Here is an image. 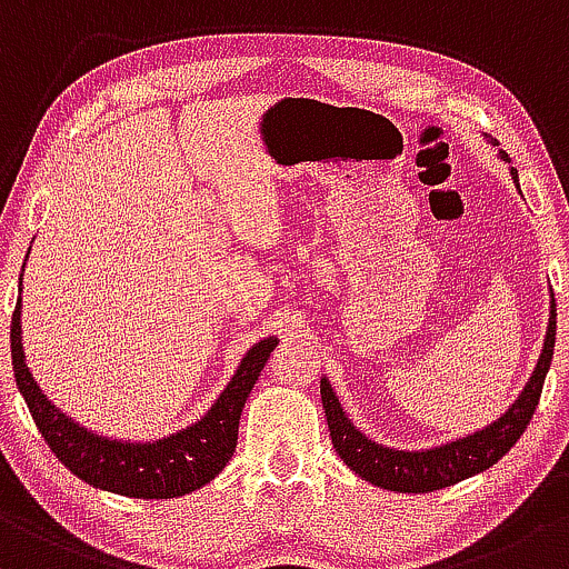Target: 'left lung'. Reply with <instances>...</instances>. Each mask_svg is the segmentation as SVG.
<instances>
[{"mask_svg": "<svg viewBox=\"0 0 569 569\" xmlns=\"http://www.w3.org/2000/svg\"><path fill=\"white\" fill-rule=\"evenodd\" d=\"M502 161H508L506 152H502ZM510 177H513L516 188H519V171L513 166H510ZM553 341H557V303H553L551 292V311H548V330L546 341H542L540 360L532 376H529L527 387L513 400V406L497 422L487 425L483 430L473 432V436H465L451 440V443L432 446V449L422 451L389 449V446H381L362 436L352 425V419H347V413H343L330 381L322 379L319 381V395H322V408L325 417H328L333 449L357 476H362L373 487L408 491V495H425V491L432 489L455 487L465 478L491 468L497 459L508 455L516 440L525 436L529 419H532L535 408H538L542 381H546L548 368H551Z\"/></svg>", "mask_w": 569, "mask_h": 569, "instance_id": "8db88e82", "label": "left lung"}]
</instances>
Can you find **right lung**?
I'll use <instances>...</instances> for the list:
<instances>
[{
    "label": "right lung",
    "instance_id": "right-lung-1",
    "mask_svg": "<svg viewBox=\"0 0 569 569\" xmlns=\"http://www.w3.org/2000/svg\"><path fill=\"white\" fill-rule=\"evenodd\" d=\"M21 341V298H18L10 325L12 370L44 443L80 481L137 500H171V497L190 495L226 468L239 438L241 408L277 347L273 336L254 343L236 368L233 379L199 422L158 440L133 443V440L96 436L50 403L27 368Z\"/></svg>",
    "mask_w": 569,
    "mask_h": 569
}]
</instances>
